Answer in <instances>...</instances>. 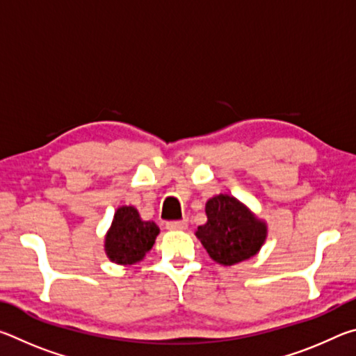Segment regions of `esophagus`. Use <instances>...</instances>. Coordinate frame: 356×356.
<instances>
[{
    "label": "esophagus",
    "instance_id": "esophagus-1",
    "mask_svg": "<svg viewBox=\"0 0 356 356\" xmlns=\"http://www.w3.org/2000/svg\"><path fill=\"white\" fill-rule=\"evenodd\" d=\"M186 221H170L166 222V229L168 231H185L186 229Z\"/></svg>",
    "mask_w": 356,
    "mask_h": 356
}]
</instances>
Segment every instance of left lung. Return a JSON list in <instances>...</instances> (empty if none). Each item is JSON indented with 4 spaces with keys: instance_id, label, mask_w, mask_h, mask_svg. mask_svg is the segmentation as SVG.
<instances>
[{
    "instance_id": "8db88e82",
    "label": "left lung",
    "mask_w": 356,
    "mask_h": 356,
    "mask_svg": "<svg viewBox=\"0 0 356 356\" xmlns=\"http://www.w3.org/2000/svg\"><path fill=\"white\" fill-rule=\"evenodd\" d=\"M207 222L196 237L215 262L234 265L256 256L267 238V225L234 196L216 195L206 202Z\"/></svg>"
}]
</instances>
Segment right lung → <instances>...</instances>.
<instances>
[{
	"label": "right lung",
	"instance_id": "add662e5",
	"mask_svg": "<svg viewBox=\"0 0 356 356\" xmlns=\"http://www.w3.org/2000/svg\"><path fill=\"white\" fill-rule=\"evenodd\" d=\"M159 232V226L154 221L141 220L135 207H119L105 237L106 256L120 265L140 262L152 250Z\"/></svg>",
	"mask_w": 356,
	"mask_h": 356
}]
</instances>
